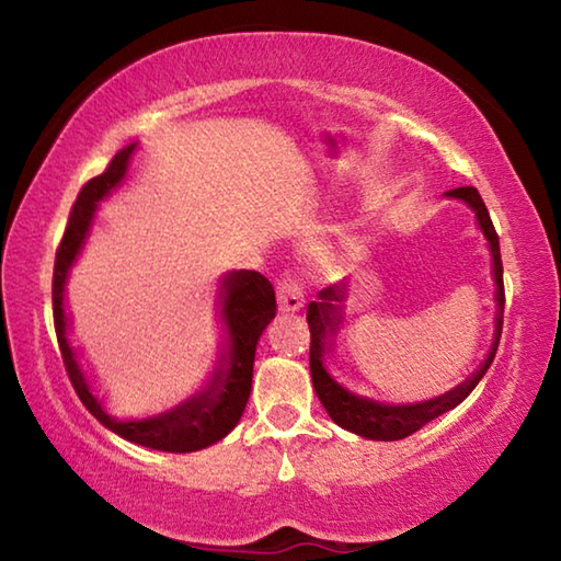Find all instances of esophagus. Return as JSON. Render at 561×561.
<instances>
[{
  "instance_id": "obj_1",
  "label": "esophagus",
  "mask_w": 561,
  "mask_h": 561,
  "mask_svg": "<svg viewBox=\"0 0 561 561\" xmlns=\"http://www.w3.org/2000/svg\"><path fill=\"white\" fill-rule=\"evenodd\" d=\"M277 301L282 311H297L304 304L301 284L294 274H284V277L277 282Z\"/></svg>"
}]
</instances>
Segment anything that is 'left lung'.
Here are the masks:
<instances>
[{
  "label": "left lung",
  "mask_w": 561,
  "mask_h": 561,
  "mask_svg": "<svg viewBox=\"0 0 561 561\" xmlns=\"http://www.w3.org/2000/svg\"><path fill=\"white\" fill-rule=\"evenodd\" d=\"M450 197H458V201L468 203L474 215H478V222L485 232L488 242H490V252H492V264H495V284H497V324H495V344H492V351L485 364L480 366V371L474 374L470 381H465L462 386L455 388V391L445 393L435 401H425V403H415V405H383L376 401H368V398H358L354 393H348L341 388L334 378L327 374L324 364H321V356H324V336L329 331L336 329L339 321V307L336 301L344 299L339 287H327L319 291V301H311L307 307V324L311 331V346H309V368H311V381H314V391L319 396V401L324 403L327 413L331 415V421L341 428H346L356 435H364L368 440H403L408 435H413L415 431H421L423 425H428L435 417L453 411L455 405L462 403L465 398L470 396V391L492 364V358L497 354V344H500V334H502V311H505V282H502V257H500V237L495 232V225L490 220V213L478 190L472 185L465 187H455L448 193Z\"/></svg>",
  "instance_id": "1"
}]
</instances>
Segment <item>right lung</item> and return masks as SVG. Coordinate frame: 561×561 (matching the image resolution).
Segmentation results:
<instances>
[{
	"mask_svg": "<svg viewBox=\"0 0 561 561\" xmlns=\"http://www.w3.org/2000/svg\"><path fill=\"white\" fill-rule=\"evenodd\" d=\"M133 148H123L121 153L111 158L101 175L91 178L87 185L79 190L76 203L71 207L69 222L59 247H56V262H54V282H51V301H54V329L56 341H59V351L69 374V381L73 386L76 396L81 403L89 408L93 417L111 428L121 438H126L136 445H146V448L163 450V453H193L203 450L207 445L222 440L230 433L237 421L244 413V405L250 401L252 391V366H254V351H257V341L264 327L270 324L277 314V299H274V287L267 277L260 272H232L227 274L222 282L225 294V321L227 331H230V354H227L225 364L217 368L210 386L205 388L201 396L190 398L187 403L178 405L175 411L163 413L150 421H130L121 423L103 411L96 396L83 378L76 356L66 341V319H64V282L69 274L71 262L79 254L83 237L89 232L93 210L101 197H106L113 187H116L123 175H126L128 158Z\"/></svg>",
	"mask_w": 561,
	"mask_h": 561,
	"instance_id": "right-lung-1",
	"label": "right lung"
}]
</instances>
